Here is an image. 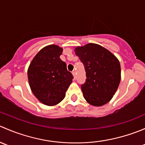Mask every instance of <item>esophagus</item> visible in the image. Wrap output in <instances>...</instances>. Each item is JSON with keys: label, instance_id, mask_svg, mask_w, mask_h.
<instances>
[{"label": "esophagus", "instance_id": "1", "mask_svg": "<svg viewBox=\"0 0 145 145\" xmlns=\"http://www.w3.org/2000/svg\"><path fill=\"white\" fill-rule=\"evenodd\" d=\"M72 74H73V76H74V79H76V71H72Z\"/></svg>", "mask_w": 145, "mask_h": 145}]
</instances>
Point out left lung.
<instances>
[{"mask_svg":"<svg viewBox=\"0 0 145 145\" xmlns=\"http://www.w3.org/2000/svg\"><path fill=\"white\" fill-rule=\"evenodd\" d=\"M84 65L86 79L81 84L86 100L93 106L109 102L121 81V66L118 59L101 45L88 43L75 49Z\"/></svg>","mask_w":145,"mask_h":145,"instance_id":"obj_1","label":"left lung"}]
</instances>
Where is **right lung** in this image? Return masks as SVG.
Wrapping results in <instances>:
<instances>
[{
  "mask_svg": "<svg viewBox=\"0 0 145 145\" xmlns=\"http://www.w3.org/2000/svg\"><path fill=\"white\" fill-rule=\"evenodd\" d=\"M62 49L50 45L40 50L28 69L29 86L33 95L44 105L53 106L65 97L74 78L67 64L59 58Z\"/></svg>",
  "mask_w": 145,
  "mask_h": 145,
  "instance_id": "add662e5",
  "label": "right lung"
}]
</instances>
